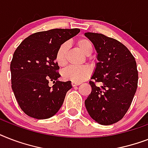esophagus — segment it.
Segmentation results:
<instances>
[{"mask_svg":"<svg viewBox=\"0 0 148 148\" xmlns=\"http://www.w3.org/2000/svg\"><path fill=\"white\" fill-rule=\"evenodd\" d=\"M80 84L81 83H76V82H74V81H72L71 82V84L73 87H74V86H77V85H80Z\"/></svg>","mask_w":148,"mask_h":148,"instance_id":"obj_1","label":"esophagus"}]
</instances>
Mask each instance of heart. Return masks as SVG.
Returning <instances> with one entry per match:
<instances>
[{
	"label": "heart",
	"mask_w": 148,
	"mask_h": 148,
	"mask_svg": "<svg viewBox=\"0 0 148 148\" xmlns=\"http://www.w3.org/2000/svg\"><path fill=\"white\" fill-rule=\"evenodd\" d=\"M79 48L85 53L90 55L93 51L92 42L88 38H81L77 41ZM69 45L67 42L63 43L58 47L56 53V61L60 67H64L67 63V52ZM90 74V69L87 66H70L62 71L63 77L66 80L81 83L85 81Z\"/></svg>",
	"instance_id": "1"
}]
</instances>
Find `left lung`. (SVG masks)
<instances>
[{
  "instance_id": "1",
  "label": "left lung",
  "mask_w": 148,
  "mask_h": 148,
  "mask_svg": "<svg viewBox=\"0 0 148 148\" xmlns=\"http://www.w3.org/2000/svg\"><path fill=\"white\" fill-rule=\"evenodd\" d=\"M98 62L89 82L91 93L84 101L90 117L101 125L119 121L130 108L138 88L135 59L123 44L102 34L87 32ZM99 82L101 86L95 84Z\"/></svg>"
}]
</instances>
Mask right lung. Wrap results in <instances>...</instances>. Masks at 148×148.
<instances>
[{"mask_svg": "<svg viewBox=\"0 0 148 148\" xmlns=\"http://www.w3.org/2000/svg\"><path fill=\"white\" fill-rule=\"evenodd\" d=\"M80 29H52L31 34L15 50L11 62V88L20 108L29 117L47 119L61 108L71 81H58L56 53ZM50 80L54 85H48Z\"/></svg>", "mask_w": 148, "mask_h": 148, "instance_id": "right-lung-1", "label": "right lung"}]
</instances>
